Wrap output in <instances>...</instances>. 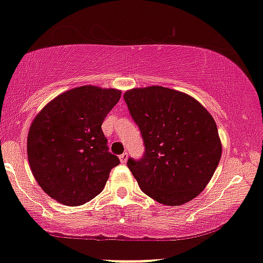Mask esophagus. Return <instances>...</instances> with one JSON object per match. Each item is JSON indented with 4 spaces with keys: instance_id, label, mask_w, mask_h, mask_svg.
I'll use <instances>...</instances> for the list:
<instances>
[{
    "instance_id": "esophagus-1",
    "label": "esophagus",
    "mask_w": 263,
    "mask_h": 263,
    "mask_svg": "<svg viewBox=\"0 0 263 263\" xmlns=\"http://www.w3.org/2000/svg\"><path fill=\"white\" fill-rule=\"evenodd\" d=\"M119 160H121L122 163H125L126 160H128V154H126V152H124V154H122L121 156H119Z\"/></svg>"
}]
</instances>
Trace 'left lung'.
<instances>
[{"mask_svg": "<svg viewBox=\"0 0 263 263\" xmlns=\"http://www.w3.org/2000/svg\"><path fill=\"white\" fill-rule=\"evenodd\" d=\"M145 152L128 158L139 186L157 202L179 206L205 189L222 155L216 122L195 99L163 86L124 93Z\"/></svg>", "mask_w": 263, "mask_h": 263, "instance_id": "1", "label": "left lung"}]
</instances>
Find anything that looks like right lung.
Returning <instances> with one entry per match:
<instances>
[{"instance_id":"obj_1","label":"right lung","mask_w":263,"mask_h":263,"mask_svg":"<svg viewBox=\"0 0 263 263\" xmlns=\"http://www.w3.org/2000/svg\"><path fill=\"white\" fill-rule=\"evenodd\" d=\"M121 91L80 86L52 100L35 117L28 158L41 189L58 202L79 206L101 193L119 164L107 146L102 123Z\"/></svg>"}]
</instances>
